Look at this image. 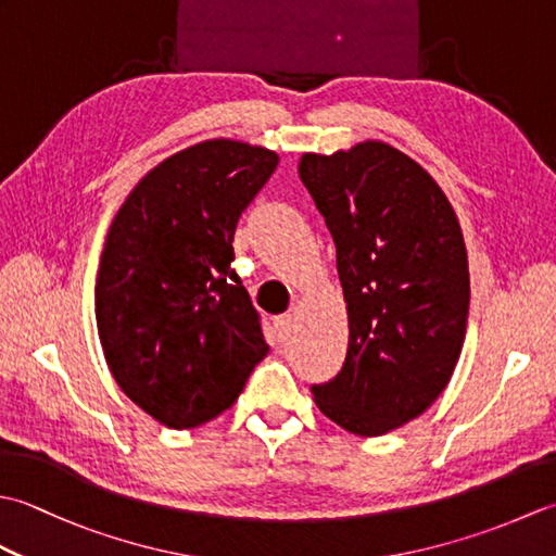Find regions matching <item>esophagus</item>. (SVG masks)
<instances>
[{"label": "esophagus", "instance_id": "34e87169", "mask_svg": "<svg viewBox=\"0 0 556 556\" xmlns=\"http://www.w3.org/2000/svg\"><path fill=\"white\" fill-rule=\"evenodd\" d=\"M293 332V320L291 315H277L275 317V334L279 341H287Z\"/></svg>", "mask_w": 556, "mask_h": 556}]
</instances>
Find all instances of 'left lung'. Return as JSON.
I'll use <instances>...</instances> for the list:
<instances>
[{
    "label": "left lung",
    "instance_id": "1",
    "mask_svg": "<svg viewBox=\"0 0 556 556\" xmlns=\"http://www.w3.org/2000/svg\"><path fill=\"white\" fill-rule=\"evenodd\" d=\"M299 176L334 239L349 311L346 361L311 392L344 430L384 434L452 380L470 303L464 233L432 176L387 143L308 152Z\"/></svg>",
    "mask_w": 556,
    "mask_h": 556
}]
</instances>
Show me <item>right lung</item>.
<instances>
[{
	"label": "right lung",
	"mask_w": 556,
	"mask_h": 556,
	"mask_svg": "<svg viewBox=\"0 0 556 556\" xmlns=\"http://www.w3.org/2000/svg\"><path fill=\"white\" fill-rule=\"evenodd\" d=\"M277 164L265 148L205 140L146 174L112 222L96 285L100 344L122 392L167 428L217 418L267 356L231 243Z\"/></svg>",
	"instance_id": "obj_1"
}]
</instances>
